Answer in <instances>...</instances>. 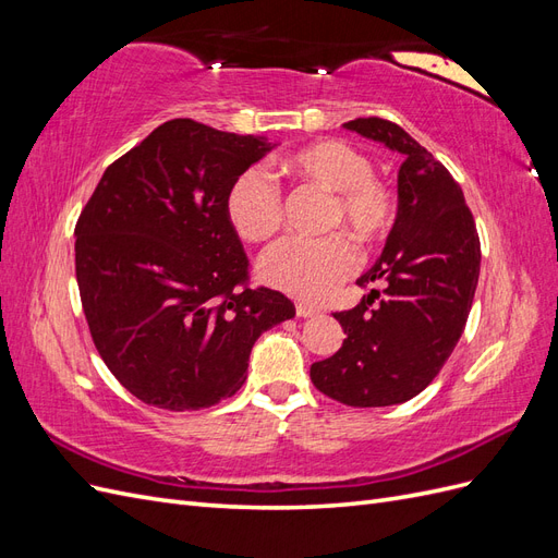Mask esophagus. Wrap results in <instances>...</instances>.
Listing matches in <instances>:
<instances>
[{
	"instance_id": "obj_1",
	"label": "esophagus",
	"mask_w": 558,
	"mask_h": 558,
	"mask_svg": "<svg viewBox=\"0 0 558 558\" xmlns=\"http://www.w3.org/2000/svg\"><path fill=\"white\" fill-rule=\"evenodd\" d=\"M295 314H298V316H302V318H310V316L320 314V310H318V307L307 305V302H298V305H295Z\"/></svg>"
}]
</instances>
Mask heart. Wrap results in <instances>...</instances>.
I'll list each match as a JSON object with an SVG mask.
<instances>
[{
    "label": "heart",
    "mask_w": 558,
    "mask_h": 558,
    "mask_svg": "<svg viewBox=\"0 0 558 558\" xmlns=\"http://www.w3.org/2000/svg\"><path fill=\"white\" fill-rule=\"evenodd\" d=\"M289 174L332 193L330 228H344L353 238L373 244L393 223L396 202L388 185L373 174V162L349 142L320 140L302 146L281 160ZM226 214L242 240L260 244L281 228V195L269 177L251 167L232 181L226 195ZM359 251L342 232L324 240H283L269 248L258 272L277 291L320 302L330 298L359 267Z\"/></svg>",
    "instance_id": "b5f03b06"
}]
</instances>
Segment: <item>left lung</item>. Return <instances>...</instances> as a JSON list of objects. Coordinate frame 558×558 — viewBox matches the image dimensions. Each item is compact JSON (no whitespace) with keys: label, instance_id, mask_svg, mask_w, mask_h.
I'll use <instances>...</instances> for the list:
<instances>
[{"label":"left lung","instance_id":"1","mask_svg":"<svg viewBox=\"0 0 558 558\" xmlns=\"http://www.w3.org/2000/svg\"><path fill=\"white\" fill-rule=\"evenodd\" d=\"M361 137L398 150V214L379 260L356 279L373 289L337 312L347 340L312 365L320 393L349 408H388L418 396L463 335L480 279V238L461 185L442 162L384 118L344 123ZM379 299L378 307H368Z\"/></svg>","mask_w":558,"mask_h":558}]
</instances>
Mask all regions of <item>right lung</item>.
Instances as JSON below:
<instances>
[{"label": "right lung", "instance_id": "1", "mask_svg": "<svg viewBox=\"0 0 558 558\" xmlns=\"http://www.w3.org/2000/svg\"><path fill=\"white\" fill-rule=\"evenodd\" d=\"M277 144L191 118L107 167L76 223V281L99 356L128 391L170 412L211 408L246 379L258 337L295 316L248 289L226 214L232 181Z\"/></svg>", "mask_w": 558, "mask_h": 558}]
</instances>
